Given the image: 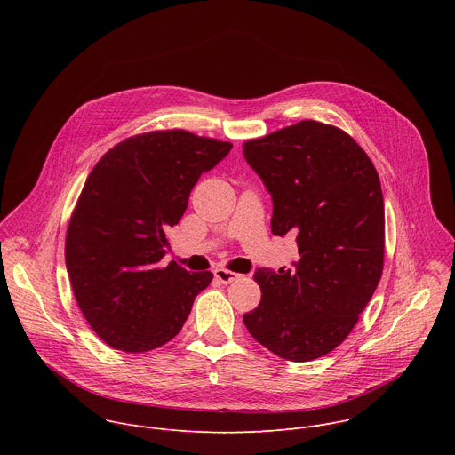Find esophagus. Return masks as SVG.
Masks as SVG:
<instances>
[{"label": "esophagus", "mask_w": 455, "mask_h": 455, "mask_svg": "<svg viewBox=\"0 0 455 455\" xmlns=\"http://www.w3.org/2000/svg\"><path fill=\"white\" fill-rule=\"evenodd\" d=\"M214 277H216L221 284H230V283L237 281L241 275H239V274H235V272L225 270V268H216V270H214Z\"/></svg>", "instance_id": "obj_1"}]
</instances>
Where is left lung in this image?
Segmentation results:
<instances>
[{
  "mask_svg": "<svg viewBox=\"0 0 455 455\" xmlns=\"http://www.w3.org/2000/svg\"><path fill=\"white\" fill-rule=\"evenodd\" d=\"M274 200L272 232L293 234L291 270H257L248 333L277 356L309 362L353 331L383 272L385 211L367 153L337 125L300 120L243 144Z\"/></svg>",
  "mask_w": 455,
  "mask_h": 455,
  "instance_id": "obj_1",
  "label": "left lung"
}]
</instances>
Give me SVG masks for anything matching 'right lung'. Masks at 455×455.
Masks as SVG:
<instances>
[{
  "mask_svg": "<svg viewBox=\"0 0 455 455\" xmlns=\"http://www.w3.org/2000/svg\"><path fill=\"white\" fill-rule=\"evenodd\" d=\"M230 149V142L162 129L118 142L92 169L64 257L76 300L109 347L146 353L167 344L211 284V272L188 274L162 259L192 187Z\"/></svg>",
  "mask_w": 455,
  "mask_h": 455,
  "instance_id": "right-lung-1",
  "label": "right lung"
}]
</instances>
